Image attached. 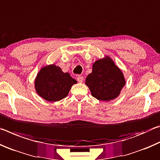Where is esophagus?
Returning a JSON list of instances; mask_svg holds the SVG:
<instances>
[{"instance_id":"obj_1","label":"esophagus","mask_w":160,"mask_h":160,"mask_svg":"<svg viewBox=\"0 0 160 160\" xmlns=\"http://www.w3.org/2000/svg\"><path fill=\"white\" fill-rule=\"evenodd\" d=\"M77 80L79 82H82L83 80H84V78H83L82 76H80V75H79V76L77 77Z\"/></svg>"}]
</instances>
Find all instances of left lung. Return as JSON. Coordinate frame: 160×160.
<instances>
[{
  "label": "left lung",
  "mask_w": 160,
  "mask_h": 160,
  "mask_svg": "<svg viewBox=\"0 0 160 160\" xmlns=\"http://www.w3.org/2000/svg\"><path fill=\"white\" fill-rule=\"evenodd\" d=\"M85 84L96 99L110 101L119 95L125 85V80L112 59L106 57L93 64L92 72L87 77Z\"/></svg>",
  "instance_id": "left-lung-1"
}]
</instances>
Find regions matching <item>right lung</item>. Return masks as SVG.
<instances>
[{
  "instance_id": "obj_1",
  "label": "right lung",
  "mask_w": 160,
  "mask_h": 160,
  "mask_svg": "<svg viewBox=\"0 0 160 160\" xmlns=\"http://www.w3.org/2000/svg\"><path fill=\"white\" fill-rule=\"evenodd\" d=\"M77 81L68 72H63L55 65L44 67L35 80V88L39 96L48 102H57L66 97Z\"/></svg>"
}]
</instances>
